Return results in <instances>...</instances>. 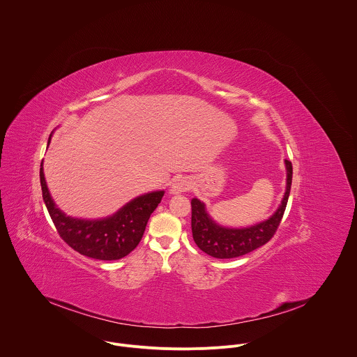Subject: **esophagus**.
Returning a JSON list of instances; mask_svg holds the SVG:
<instances>
[{
	"mask_svg": "<svg viewBox=\"0 0 357 357\" xmlns=\"http://www.w3.org/2000/svg\"><path fill=\"white\" fill-rule=\"evenodd\" d=\"M190 188H191L190 180L185 178V177H178V178H176V180L173 181V184H172L169 192H170L172 195H177V194H183V192L188 191Z\"/></svg>",
	"mask_w": 357,
	"mask_h": 357,
	"instance_id": "1",
	"label": "esophagus"
}]
</instances>
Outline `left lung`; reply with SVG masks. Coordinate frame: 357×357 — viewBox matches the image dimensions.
<instances>
[{
    "label": "left lung",
    "mask_w": 357,
    "mask_h": 357,
    "mask_svg": "<svg viewBox=\"0 0 357 357\" xmlns=\"http://www.w3.org/2000/svg\"><path fill=\"white\" fill-rule=\"evenodd\" d=\"M286 165V191L282 199V204L276 208V211L266 218L265 221L257 222L255 225L245 228H229L220 225L213 220V217L207 213L206 204L194 198L191 201L192 206V236L197 246L206 255L214 258H235L241 255H248L255 249L265 245L276 232L282 217L286 210V204L289 201L291 180H293V166L290 160H284Z\"/></svg>",
    "instance_id": "obj_1"
}]
</instances>
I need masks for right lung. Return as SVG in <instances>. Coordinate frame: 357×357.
<instances>
[{
	"instance_id": "obj_1",
	"label": "right lung",
	"mask_w": 357,
	"mask_h": 357,
	"mask_svg": "<svg viewBox=\"0 0 357 357\" xmlns=\"http://www.w3.org/2000/svg\"><path fill=\"white\" fill-rule=\"evenodd\" d=\"M40 180L44 202L60 238L79 255L102 261L123 258L136 249L144 235L150 215L165 194V191H153L132 199L108 217L85 220L67 215L56 206L45 181L43 163Z\"/></svg>"
}]
</instances>
